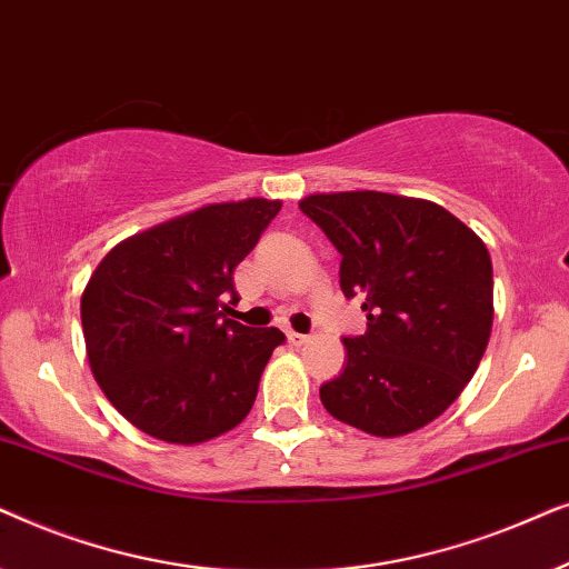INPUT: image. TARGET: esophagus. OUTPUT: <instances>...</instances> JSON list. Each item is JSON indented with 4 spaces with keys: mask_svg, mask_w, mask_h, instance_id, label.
Returning a JSON list of instances; mask_svg holds the SVG:
<instances>
[{
    "mask_svg": "<svg viewBox=\"0 0 569 569\" xmlns=\"http://www.w3.org/2000/svg\"><path fill=\"white\" fill-rule=\"evenodd\" d=\"M287 341H290V345L292 347H300V345H306V341H308V337H306V333H298V331H287Z\"/></svg>",
    "mask_w": 569,
    "mask_h": 569,
    "instance_id": "34e87169",
    "label": "esophagus"
}]
</instances>
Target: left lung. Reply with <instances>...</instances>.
<instances>
[{"instance_id": "8db88e82", "label": "left lung", "mask_w": 569, "mask_h": 569, "mask_svg": "<svg viewBox=\"0 0 569 569\" xmlns=\"http://www.w3.org/2000/svg\"><path fill=\"white\" fill-rule=\"evenodd\" d=\"M300 209L341 253L345 298L368 331L345 337L347 368L321 386L331 417L376 438L438 419L477 372L492 333V259L477 232L427 199L310 193Z\"/></svg>"}]
</instances>
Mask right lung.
Masks as SVG:
<instances>
[{
	"label": "right lung",
	"mask_w": 569,
	"mask_h": 569,
	"mask_svg": "<svg viewBox=\"0 0 569 569\" xmlns=\"http://www.w3.org/2000/svg\"><path fill=\"white\" fill-rule=\"evenodd\" d=\"M282 201L193 209L106 253L82 292L90 370L108 401L152 438L197 446L238 427L284 333L222 313L232 271Z\"/></svg>",
	"instance_id": "obj_1"
}]
</instances>
